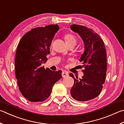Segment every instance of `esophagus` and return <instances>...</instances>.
Segmentation results:
<instances>
[{"instance_id": "34e87169", "label": "esophagus", "mask_w": 124, "mask_h": 124, "mask_svg": "<svg viewBox=\"0 0 124 124\" xmlns=\"http://www.w3.org/2000/svg\"><path fill=\"white\" fill-rule=\"evenodd\" d=\"M68 75H69L68 73L66 71H63L62 73V76L63 78H66V77H67V76H68Z\"/></svg>"}]
</instances>
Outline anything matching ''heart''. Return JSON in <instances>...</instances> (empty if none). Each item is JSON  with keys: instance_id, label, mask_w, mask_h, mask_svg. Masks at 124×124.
Segmentation results:
<instances>
[{"instance_id": "b5f03b06", "label": "heart", "mask_w": 124, "mask_h": 124, "mask_svg": "<svg viewBox=\"0 0 124 124\" xmlns=\"http://www.w3.org/2000/svg\"><path fill=\"white\" fill-rule=\"evenodd\" d=\"M64 39L67 46L73 45L75 46L77 43V39L76 37L71 34H66L64 36Z\"/></svg>"}]
</instances>
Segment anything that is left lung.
I'll return each mask as SVG.
<instances>
[{
    "label": "left lung",
    "instance_id": "obj_1",
    "mask_svg": "<svg viewBox=\"0 0 124 124\" xmlns=\"http://www.w3.org/2000/svg\"><path fill=\"white\" fill-rule=\"evenodd\" d=\"M70 29L80 35L85 46V51L80 59L85 68L82 70L84 75L78 80L73 74H69L74 79L70 94L75 100L88 101L99 95L105 81L107 70L105 46L99 35L92 29L77 24L71 25Z\"/></svg>",
    "mask_w": 124,
    "mask_h": 124
}]
</instances>
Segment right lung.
Wrapping results in <instances>:
<instances>
[{
	"label": "right lung",
	"instance_id": "1",
	"mask_svg": "<svg viewBox=\"0 0 124 124\" xmlns=\"http://www.w3.org/2000/svg\"><path fill=\"white\" fill-rule=\"evenodd\" d=\"M58 25L37 27L26 33L18 46L15 73L20 92L31 102H42L50 95L54 85L62 78V71L41 67L48 60L50 47Z\"/></svg>",
	"mask_w": 124,
	"mask_h": 124
}]
</instances>
